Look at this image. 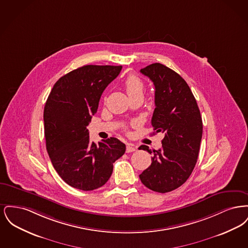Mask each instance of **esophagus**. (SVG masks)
I'll return each mask as SVG.
<instances>
[{
    "mask_svg": "<svg viewBox=\"0 0 248 248\" xmlns=\"http://www.w3.org/2000/svg\"><path fill=\"white\" fill-rule=\"evenodd\" d=\"M137 150V148H136V146L135 145H133V144H127L126 145V153H133V152H135Z\"/></svg>",
    "mask_w": 248,
    "mask_h": 248,
    "instance_id": "34e87169",
    "label": "esophagus"
}]
</instances>
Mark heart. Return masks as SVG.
<instances>
[{
  "label": "heart",
  "mask_w": 248,
  "mask_h": 248,
  "mask_svg": "<svg viewBox=\"0 0 248 248\" xmlns=\"http://www.w3.org/2000/svg\"><path fill=\"white\" fill-rule=\"evenodd\" d=\"M124 86L130 98L134 96H141L143 94L144 83L136 75H128L124 82Z\"/></svg>",
  "instance_id": "heart-1"
}]
</instances>
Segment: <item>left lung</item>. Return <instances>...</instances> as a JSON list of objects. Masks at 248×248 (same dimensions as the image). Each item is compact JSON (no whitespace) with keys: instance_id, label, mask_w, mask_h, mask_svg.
Returning a JSON list of instances; mask_svg holds the SVG:
<instances>
[{"instance_id":"obj_1","label":"left lung","mask_w":248,"mask_h":248,"mask_svg":"<svg viewBox=\"0 0 248 248\" xmlns=\"http://www.w3.org/2000/svg\"><path fill=\"white\" fill-rule=\"evenodd\" d=\"M155 87V108L152 125L165 138L162 148L153 152L152 165L140 175L150 189L165 193L186 182L196 165L202 136V122L196 99L188 83L176 71L161 63L141 69Z\"/></svg>"}]
</instances>
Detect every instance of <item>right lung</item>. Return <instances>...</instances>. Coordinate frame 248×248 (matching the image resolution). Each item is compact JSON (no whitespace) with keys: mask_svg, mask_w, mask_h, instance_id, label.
<instances>
[{"mask_svg":"<svg viewBox=\"0 0 248 248\" xmlns=\"http://www.w3.org/2000/svg\"><path fill=\"white\" fill-rule=\"evenodd\" d=\"M122 66L86 65L59 78L44 110L46 150L60 177L71 187L93 190L112 174L113 163L125 145L110 138L96 145L86 128L97 110L100 96Z\"/></svg>","mask_w":248,"mask_h":248,"instance_id":"right-lung-1","label":"right lung"}]
</instances>
